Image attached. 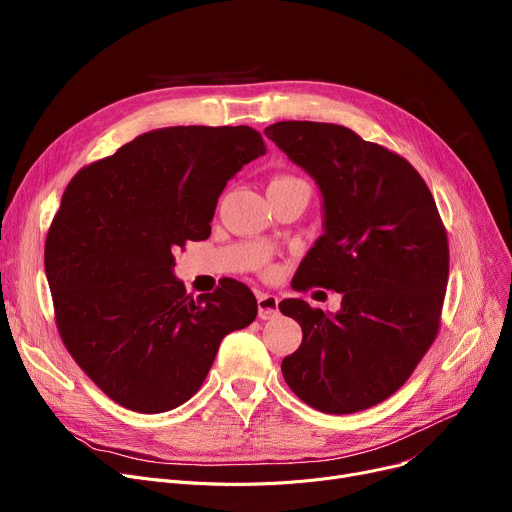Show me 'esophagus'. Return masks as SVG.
Returning <instances> with one entry per match:
<instances>
[{
    "label": "esophagus",
    "mask_w": 512,
    "mask_h": 512,
    "mask_svg": "<svg viewBox=\"0 0 512 512\" xmlns=\"http://www.w3.org/2000/svg\"><path fill=\"white\" fill-rule=\"evenodd\" d=\"M278 303L280 299L276 294H267V292H257V309L261 319H274L278 315Z\"/></svg>",
    "instance_id": "esophagus-1"
}]
</instances>
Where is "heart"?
Wrapping results in <instances>:
<instances>
[{"label": "heart", "instance_id": "heart-1", "mask_svg": "<svg viewBox=\"0 0 512 512\" xmlns=\"http://www.w3.org/2000/svg\"><path fill=\"white\" fill-rule=\"evenodd\" d=\"M292 186H299V188H307L309 186L305 180L297 178V176H290V174H278L270 180V186H267V191H278V188H292Z\"/></svg>", "mask_w": 512, "mask_h": 512}]
</instances>
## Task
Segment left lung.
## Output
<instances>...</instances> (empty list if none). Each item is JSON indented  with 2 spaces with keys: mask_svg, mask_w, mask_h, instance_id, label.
<instances>
[{
  "mask_svg": "<svg viewBox=\"0 0 512 512\" xmlns=\"http://www.w3.org/2000/svg\"><path fill=\"white\" fill-rule=\"evenodd\" d=\"M265 137L324 197L326 234L303 259L297 290L342 294L336 315L303 299L280 303L303 330L282 375L321 413L369 409L411 378L440 330L450 255L436 201L405 157L351 128L290 120Z\"/></svg>",
  "mask_w": 512,
  "mask_h": 512,
  "instance_id": "obj_1",
  "label": "left lung"
}]
</instances>
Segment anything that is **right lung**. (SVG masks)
<instances>
[{
	"label": "right lung",
	"mask_w": 512,
	"mask_h": 512,
	"mask_svg": "<svg viewBox=\"0 0 512 512\" xmlns=\"http://www.w3.org/2000/svg\"><path fill=\"white\" fill-rule=\"evenodd\" d=\"M265 153L251 126H172L78 170L45 240L64 346L99 390L137 413L180 407L226 334L257 317L249 286L186 294L174 251L205 240L218 197Z\"/></svg>",
	"instance_id": "right-lung-1"
}]
</instances>
